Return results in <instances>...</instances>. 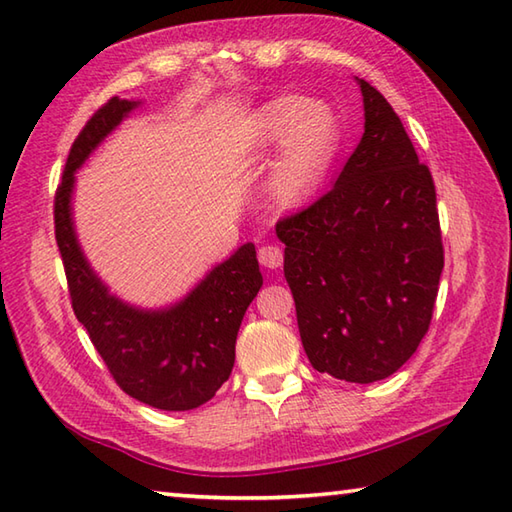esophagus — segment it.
I'll list each match as a JSON object with an SVG mask.
<instances>
[{
	"label": "esophagus",
	"mask_w": 512,
	"mask_h": 512,
	"mask_svg": "<svg viewBox=\"0 0 512 512\" xmlns=\"http://www.w3.org/2000/svg\"><path fill=\"white\" fill-rule=\"evenodd\" d=\"M257 259H259V264H262L264 268L277 270L281 264H284V253H281V248H279V246L268 244V246H262V248H259Z\"/></svg>",
	"instance_id": "esophagus-1"
}]
</instances>
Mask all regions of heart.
I'll return each mask as SVG.
<instances>
[{
	"mask_svg": "<svg viewBox=\"0 0 512 512\" xmlns=\"http://www.w3.org/2000/svg\"><path fill=\"white\" fill-rule=\"evenodd\" d=\"M341 127L330 105L306 96L284 94L259 107L253 129V149H275L270 169V193L292 209L319 191L339 154Z\"/></svg>",
	"mask_w": 512,
	"mask_h": 512,
	"instance_id": "b5f03b06",
	"label": "heart"
}]
</instances>
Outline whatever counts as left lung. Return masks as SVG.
I'll use <instances>...</instances> for the list:
<instances>
[{
	"label": "left lung",
	"mask_w": 512,
	"mask_h": 512,
	"mask_svg": "<svg viewBox=\"0 0 512 512\" xmlns=\"http://www.w3.org/2000/svg\"><path fill=\"white\" fill-rule=\"evenodd\" d=\"M365 132L334 187L277 224L312 367L347 383L391 376L427 334L444 250L436 187L387 99L367 81Z\"/></svg>",
	"instance_id": "1"
}]
</instances>
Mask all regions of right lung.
I'll use <instances>...</instances> for the list:
<instances>
[{"label":"right lung","mask_w":512,"mask_h":512,"mask_svg":"<svg viewBox=\"0 0 512 512\" xmlns=\"http://www.w3.org/2000/svg\"><path fill=\"white\" fill-rule=\"evenodd\" d=\"M140 105L114 96L74 140L54 198V235L76 319L116 383L149 407L187 411L211 400L231 376L239 325L264 279L248 242L176 303L140 308L116 297L92 268L74 226L76 171Z\"/></svg>","instance_id":"1"}]
</instances>
